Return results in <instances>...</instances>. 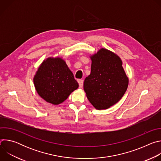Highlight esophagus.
<instances>
[{
	"label": "esophagus",
	"instance_id": "esophagus-1",
	"mask_svg": "<svg viewBox=\"0 0 161 161\" xmlns=\"http://www.w3.org/2000/svg\"><path fill=\"white\" fill-rule=\"evenodd\" d=\"M78 81V83H79V87L82 88L83 85V80H79Z\"/></svg>",
	"mask_w": 161,
	"mask_h": 161
}]
</instances>
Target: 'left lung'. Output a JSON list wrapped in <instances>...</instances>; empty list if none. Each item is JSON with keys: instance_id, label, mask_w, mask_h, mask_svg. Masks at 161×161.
<instances>
[{"instance_id": "obj_1", "label": "left lung", "mask_w": 161, "mask_h": 161, "mask_svg": "<svg viewBox=\"0 0 161 161\" xmlns=\"http://www.w3.org/2000/svg\"><path fill=\"white\" fill-rule=\"evenodd\" d=\"M90 58L91 72L85 79L83 88L92 104L97 109H106L121 99L129 79L120 58L112 52L101 48Z\"/></svg>"}]
</instances>
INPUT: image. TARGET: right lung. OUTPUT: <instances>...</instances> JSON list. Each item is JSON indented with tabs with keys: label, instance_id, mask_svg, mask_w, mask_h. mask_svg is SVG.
I'll return each mask as SVG.
<instances>
[{
	"label": "right lung",
	"instance_id": "right-lung-1",
	"mask_svg": "<svg viewBox=\"0 0 161 161\" xmlns=\"http://www.w3.org/2000/svg\"><path fill=\"white\" fill-rule=\"evenodd\" d=\"M38 94L46 101L57 105L64 102L78 88L73 73L61 58L42 62L34 78Z\"/></svg>",
	"mask_w": 161,
	"mask_h": 161
}]
</instances>
